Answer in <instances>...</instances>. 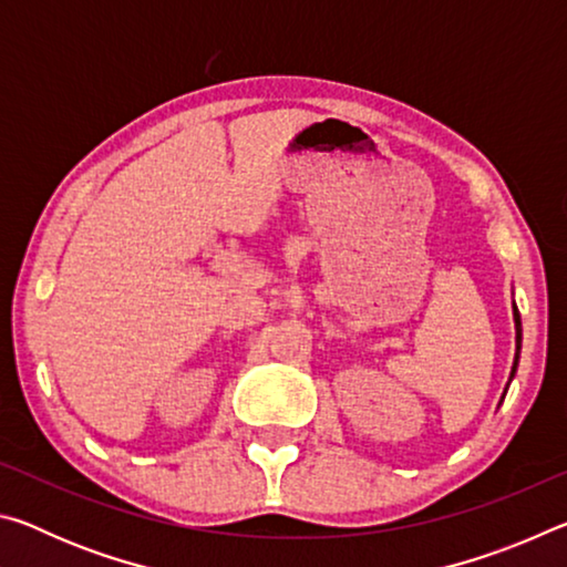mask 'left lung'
<instances>
[{"label": "left lung", "instance_id": "left-lung-1", "mask_svg": "<svg viewBox=\"0 0 567 567\" xmlns=\"http://www.w3.org/2000/svg\"><path fill=\"white\" fill-rule=\"evenodd\" d=\"M513 320H515V360H513V370H511V380L515 378V370H517V360H520V342H523V324H520V312H517V307L513 305ZM511 385V382H507ZM507 392V390H505ZM505 398V395H503Z\"/></svg>", "mask_w": 567, "mask_h": 567}]
</instances>
